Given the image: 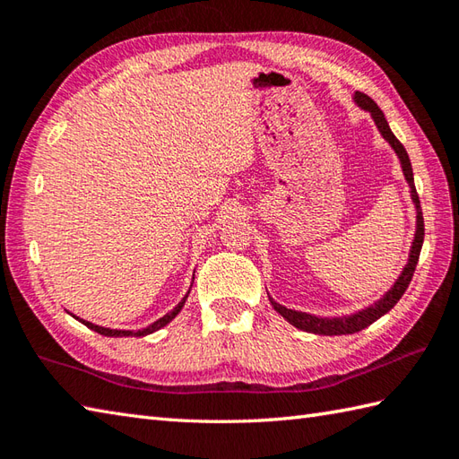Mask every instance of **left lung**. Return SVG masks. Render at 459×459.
I'll list each match as a JSON object with an SVG mask.
<instances>
[{"mask_svg":"<svg viewBox=\"0 0 459 459\" xmlns=\"http://www.w3.org/2000/svg\"><path fill=\"white\" fill-rule=\"evenodd\" d=\"M353 102L359 106L360 110H365V112L370 114V118H373L377 130L380 132V135H383L385 142L391 145L393 152L396 153L398 161H401L403 175H404V179L408 183V189H411V199H412L414 209H416V230H414L411 250H408V260H406L404 268L401 270V274H398V278L394 280V284L388 288L377 301H373V304L363 307V309H359V311H353V314L331 316V317L307 314V311H299V309H291V307L281 306L268 294L272 307H274L278 314L288 321V324H291L301 331H307V333H316V335H351V333H357V331L368 327L370 324H375V321L378 317H383L386 311H391L396 306V301L403 298L408 284H411L414 268L418 264V256H420V250H422V242H424V219H422L420 199H418V193H416V187H414L412 165H411V158H408V153L404 150V145L396 140V135L393 134L391 126H388L383 110H380L378 106L373 100H370L367 94L355 92Z\"/></svg>","mask_w":459,"mask_h":459,"instance_id":"obj_1","label":"left lung"}]
</instances>
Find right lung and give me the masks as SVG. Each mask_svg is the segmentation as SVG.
Wrapping results in <instances>:
<instances>
[{"mask_svg": "<svg viewBox=\"0 0 459 459\" xmlns=\"http://www.w3.org/2000/svg\"><path fill=\"white\" fill-rule=\"evenodd\" d=\"M193 278H195V274H193ZM191 288H193V281H191ZM191 288L187 290V294H185L183 298H181V301L178 306H175L171 311H168V314H165L163 317H160V319H155L153 324H150V325H145L143 329H112V327H102V325H96V324H92V321H86V319H82V317H79V316H74V314H71V311H68V314H71L76 321H81L82 325H86L89 329H92V331H96V333H100V335H106V337H145V335H150V333H153V331H158V329H161V327H165L169 324V321H173L175 317L179 316V311L183 309V306H185V301H187V298H189V291H191Z\"/></svg>", "mask_w": 459, "mask_h": 459, "instance_id": "obj_1", "label": "right lung"}]
</instances>
